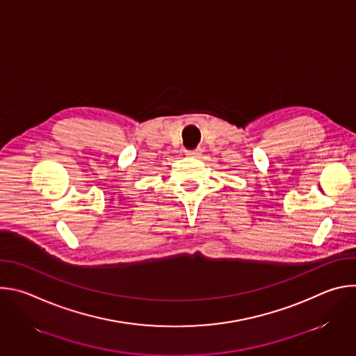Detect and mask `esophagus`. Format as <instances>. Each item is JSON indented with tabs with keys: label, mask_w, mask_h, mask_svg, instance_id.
<instances>
[{
	"label": "esophagus",
	"mask_w": 356,
	"mask_h": 356,
	"mask_svg": "<svg viewBox=\"0 0 356 356\" xmlns=\"http://www.w3.org/2000/svg\"><path fill=\"white\" fill-rule=\"evenodd\" d=\"M186 155L190 156V158H197V159H200V158L202 156V150H201L200 147L193 149V150H186Z\"/></svg>",
	"instance_id": "obj_1"
}]
</instances>
